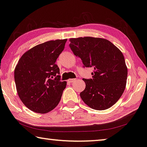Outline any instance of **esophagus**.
<instances>
[{"label":"esophagus","mask_w":147,"mask_h":147,"mask_svg":"<svg viewBox=\"0 0 147 147\" xmlns=\"http://www.w3.org/2000/svg\"><path fill=\"white\" fill-rule=\"evenodd\" d=\"M75 80H76V79H74V78H72V79H69V80H68V82H70V83H73Z\"/></svg>","instance_id":"1"}]
</instances>
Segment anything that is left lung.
I'll return each instance as SVG.
<instances>
[{
    "instance_id": "1",
    "label": "left lung",
    "mask_w": 147,
    "mask_h": 147,
    "mask_svg": "<svg viewBox=\"0 0 147 147\" xmlns=\"http://www.w3.org/2000/svg\"><path fill=\"white\" fill-rule=\"evenodd\" d=\"M69 47L81 59L83 67H94L92 78H83L86 88L80 96L96 110L115 104L125 88L127 68L121 51L107 39L84 37L70 39Z\"/></svg>"
}]
</instances>
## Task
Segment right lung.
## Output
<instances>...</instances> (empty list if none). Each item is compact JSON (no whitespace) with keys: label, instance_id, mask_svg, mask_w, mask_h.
<instances>
[{"label":"right lung","instance_id":"add662e5","mask_svg":"<svg viewBox=\"0 0 147 147\" xmlns=\"http://www.w3.org/2000/svg\"><path fill=\"white\" fill-rule=\"evenodd\" d=\"M67 39L49 41L26 52L14 70V80L20 98L28 109L45 113L59 103L67 82L61 80L57 59Z\"/></svg>","mask_w":147,"mask_h":147}]
</instances>
